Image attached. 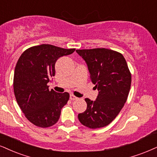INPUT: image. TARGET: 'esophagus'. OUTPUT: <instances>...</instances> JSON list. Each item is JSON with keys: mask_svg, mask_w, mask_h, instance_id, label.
Listing matches in <instances>:
<instances>
[{"mask_svg": "<svg viewBox=\"0 0 157 157\" xmlns=\"http://www.w3.org/2000/svg\"><path fill=\"white\" fill-rule=\"evenodd\" d=\"M70 99H71V100H75L78 99V98H76L75 95H73V94H71V95H70Z\"/></svg>", "mask_w": 157, "mask_h": 157, "instance_id": "obj_1", "label": "esophagus"}]
</instances>
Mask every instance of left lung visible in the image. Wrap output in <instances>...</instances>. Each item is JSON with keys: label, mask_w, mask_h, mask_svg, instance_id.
Instances as JSON below:
<instances>
[{"label": "left lung", "mask_w": 157, "mask_h": 157, "mask_svg": "<svg viewBox=\"0 0 157 157\" xmlns=\"http://www.w3.org/2000/svg\"><path fill=\"white\" fill-rule=\"evenodd\" d=\"M87 64L91 82L99 91L95 101L86 98L87 108L79 121L90 129L104 127L117 117L127 101L132 76L124 56L105 48L77 49Z\"/></svg>", "instance_id": "1"}]
</instances>
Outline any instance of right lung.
<instances>
[{"mask_svg":"<svg viewBox=\"0 0 157 157\" xmlns=\"http://www.w3.org/2000/svg\"><path fill=\"white\" fill-rule=\"evenodd\" d=\"M75 50L41 44L28 48L19 57L13 75V92L25 117L34 125L46 128L59 120L70 94L49 90L47 84L55 75L58 58Z\"/></svg>","mask_w":157,"mask_h":157,"instance_id":"1","label":"right lung"}]
</instances>
